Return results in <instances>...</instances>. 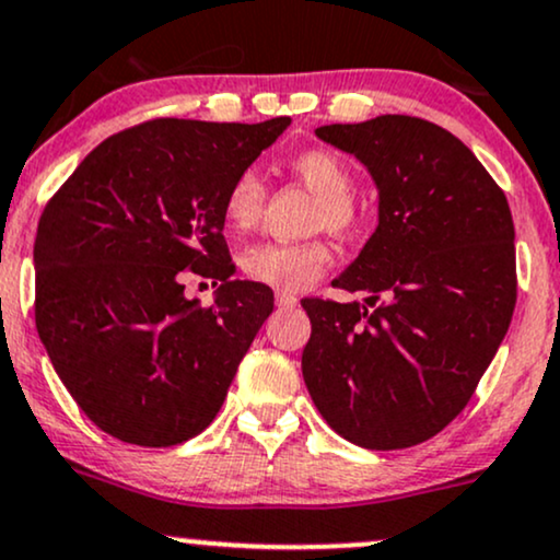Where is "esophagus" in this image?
Listing matches in <instances>:
<instances>
[{
  "mask_svg": "<svg viewBox=\"0 0 560 560\" xmlns=\"http://www.w3.org/2000/svg\"><path fill=\"white\" fill-rule=\"evenodd\" d=\"M275 303H278L280 308H293V306H299V299H295L293 293L278 291V293H275Z\"/></svg>",
  "mask_w": 560,
  "mask_h": 560,
  "instance_id": "1",
  "label": "esophagus"
}]
</instances>
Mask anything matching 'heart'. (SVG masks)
<instances>
[{"mask_svg": "<svg viewBox=\"0 0 560 560\" xmlns=\"http://www.w3.org/2000/svg\"><path fill=\"white\" fill-rule=\"evenodd\" d=\"M293 174L319 195L316 225L350 236L361 225L363 212L353 191V174L348 163L332 150L312 148L291 158ZM265 207V182L257 168L238 171L223 199V218L233 231H246L257 223ZM335 252L324 238L312 241H265L246 248L241 269L248 280L282 293H299L312 288L332 265Z\"/></svg>", "mask_w": 560, "mask_h": 560, "instance_id": "obj_1", "label": "heart"}]
</instances>
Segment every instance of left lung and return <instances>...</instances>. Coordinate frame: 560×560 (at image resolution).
Segmentation results:
<instances>
[{
	"label": "left lung",
	"instance_id": "left-lung-1",
	"mask_svg": "<svg viewBox=\"0 0 560 560\" xmlns=\"http://www.w3.org/2000/svg\"><path fill=\"white\" fill-rule=\"evenodd\" d=\"M378 186V228L332 285L365 303L303 299V382L363 448L423 444L465 410L516 306L506 195L465 142L418 116L327 124Z\"/></svg>",
	"mask_w": 560,
	"mask_h": 560
}]
</instances>
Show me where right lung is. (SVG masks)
Listing matches in <instances>:
<instances>
[{
  "instance_id": "obj_1",
  "label": "right lung",
  "mask_w": 560,
  "mask_h": 560,
  "mask_svg": "<svg viewBox=\"0 0 560 560\" xmlns=\"http://www.w3.org/2000/svg\"><path fill=\"white\" fill-rule=\"evenodd\" d=\"M288 116L259 124L153 119L103 140L38 220L36 329L80 410L108 436L174 446L218 416L272 314L261 282L233 280L228 186ZM220 279L212 307L186 273Z\"/></svg>"
}]
</instances>
